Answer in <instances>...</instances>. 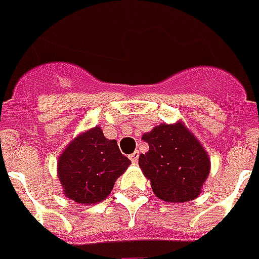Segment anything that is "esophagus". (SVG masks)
Returning <instances> with one entry per match:
<instances>
[{"label":"esophagus","mask_w":259,"mask_h":259,"mask_svg":"<svg viewBox=\"0 0 259 259\" xmlns=\"http://www.w3.org/2000/svg\"><path fill=\"white\" fill-rule=\"evenodd\" d=\"M129 159L132 160V163H138V160H139V152L136 150V152H133L132 155L129 156Z\"/></svg>","instance_id":"esophagus-1"}]
</instances>
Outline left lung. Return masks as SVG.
I'll return each mask as SVG.
<instances>
[{"label":"left lung","instance_id":"1","mask_svg":"<svg viewBox=\"0 0 259 259\" xmlns=\"http://www.w3.org/2000/svg\"><path fill=\"white\" fill-rule=\"evenodd\" d=\"M142 139L149 152L139 156V166L157 198L188 202L199 196L210 163L198 139L182 123L159 124Z\"/></svg>","mask_w":259,"mask_h":259}]
</instances>
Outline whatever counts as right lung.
<instances>
[{
	"mask_svg": "<svg viewBox=\"0 0 259 259\" xmlns=\"http://www.w3.org/2000/svg\"><path fill=\"white\" fill-rule=\"evenodd\" d=\"M130 162L116 140L104 138L100 127L77 136L58 159V178L64 195L77 203L102 202Z\"/></svg>",
	"mask_w": 259,
	"mask_h": 259,
	"instance_id": "obj_1",
	"label": "right lung"
}]
</instances>
